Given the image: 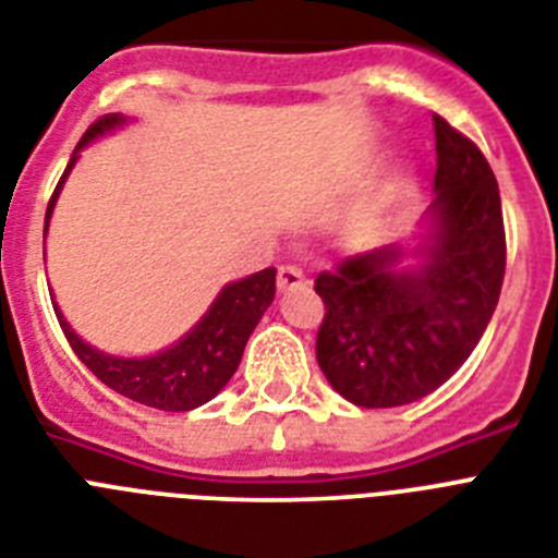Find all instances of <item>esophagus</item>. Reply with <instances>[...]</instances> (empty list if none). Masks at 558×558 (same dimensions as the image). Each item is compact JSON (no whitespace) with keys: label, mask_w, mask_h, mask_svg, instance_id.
Masks as SVG:
<instances>
[{"label":"esophagus","mask_w":558,"mask_h":558,"mask_svg":"<svg viewBox=\"0 0 558 558\" xmlns=\"http://www.w3.org/2000/svg\"><path fill=\"white\" fill-rule=\"evenodd\" d=\"M308 280L306 275H303L301 266H294V264H283L278 269V289L280 292H289V289H301L306 287Z\"/></svg>","instance_id":"34e87169"}]
</instances>
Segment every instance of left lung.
I'll return each mask as SVG.
<instances>
[{"mask_svg":"<svg viewBox=\"0 0 558 558\" xmlns=\"http://www.w3.org/2000/svg\"><path fill=\"white\" fill-rule=\"evenodd\" d=\"M434 229L416 269H395L400 246L343 257L320 271L326 315L317 363L360 409H395L457 374L494 317L505 278L502 201L494 170L468 135L434 112Z\"/></svg>","mask_w":558,"mask_h":558,"instance_id":"1","label":"left lung"}]
</instances>
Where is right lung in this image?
Segmentation results:
<instances>
[{
	"label": "right lung",
	"instance_id": "obj_1",
	"mask_svg": "<svg viewBox=\"0 0 558 558\" xmlns=\"http://www.w3.org/2000/svg\"><path fill=\"white\" fill-rule=\"evenodd\" d=\"M119 124H124V116L110 112V116H101L98 121H93L87 133L82 135V142L73 149L68 170L59 178V184H56L53 195H50L48 215H45V232H48L56 195L62 190L68 172L73 170L78 149L84 144H90L96 135L119 128ZM271 301H275V266L223 287L218 301L213 303L207 315L201 317L198 326L190 335L181 337L172 349L161 351L156 357L142 360L101 354V351H96L84 340H78L76 331L70 329L59 308H56V317H59V326H62L64 337H68L70 349L76 351V357L107 388L130 397V400L142 402V405H149V409L190 411L213 400L227 386L229 377L235 374L238 363H241V354L246 349L252 329L264 317Z\"/></svg>",
	"mask_w": 558,
	"mask_h": 558
}]
</instances>
